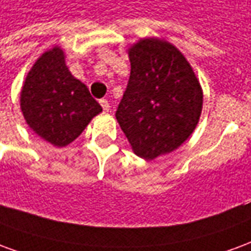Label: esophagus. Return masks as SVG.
<instances>
[{
  "label": "esophagus",
  "mask_w": 251,
  "mask_h": 251,
  "mask_svg": "<svg viewBox=\"0 0 251 251\" xmlns=\"http://www.w3.org/2000/svg\"><path fill=\"white\" fill-rule=\"evenodd\" d=\"M99 103H100V106H102V109H103L104 113H109L110 104L109 102H107V99H100V100H99Z\"/></svg>",
  "instance_id": "esophagus-1"
}]
</instances>
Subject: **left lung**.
I'll return each mask as SVG.
<instances>
[{"label": "left lung", "mask_w": 251, "mask_h": 251, "mask_svg": "<svg viewBox=\"0 0 251 251\" xmlns=\"http://www.w3.org/2000/svg\"><path fill=\"white\" fill-rule=\"evenodd\" d=\"M127 53L130 77L115 117L133 152L154 160L194 133L203 90L184 55L167 40L145 37Z\"/></svg>", "instance_id": "1"}]
</instances>
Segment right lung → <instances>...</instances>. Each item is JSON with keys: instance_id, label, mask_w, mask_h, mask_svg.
<instances>
[{"instance_id": "obj_1", "label": "right lung", "mask_w": 251, "mask_h": 251, "mask_svg": "<svg viewBox=\"0 0 251 251\" xmlns=\"http://www.w3.org/2000/svg\"><path fill=\"white\" fill-rule=\"evenodd\" d=\"M20 109L30 129L57 148L76 140L102 111L87 86L70 72L64 51L57 46L44 52L28 72Z\"/></svg>"}]
</instances>
